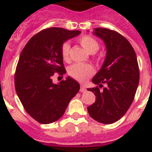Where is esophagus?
I'll list each match as a JSON object with an SVG mask.
<instances>
[{"label": "esophagus", "mask_w": 152, "mask_h": 152, "mask_svg": "<svg viewBox=\"0 0 152 152\" xmlns=\"http://www.w3.org/2000/svg\"><path fill=\"white\" fill-rule=\"evenodd\" d=\"M80 91L81 92H85L86 91H87V89H86L85 87H84V86L81 85V87H80Z\"/></svg>", "instance_id": "obj_1"}]
</instances>
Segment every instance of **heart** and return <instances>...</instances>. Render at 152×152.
I'll return each mask as SVG.
<instances>
[{
  "mask_svg": "<svg viewBox=\"0 0 152 152\" xmlns=\"http://www.w3.org/2000/svg\"><path fill=\"white\" fill-rule=\"evenodd\" d=\"M79 42L89 53H95L99 49V44L96 39L89 35H83L79 39ZM61 57L64 61L70 59V44L65 42L61 48ZM69 75L72 78L80 82H85L95 73V68L90 64H74L69 67Z\"/></svg>",
  "mask_w": 152,
  "mask_h": 152,
  "instance_id": "1",
  "label": "heart"
}]
</instances>
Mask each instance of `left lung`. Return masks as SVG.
<instances>
[{
	"mask_svg": "<svg viewBox=\"0 0 152 152\" xmlns=\"http://www.w3.org/2000/svg\"><path fill=\"white\" fill-rule=\"evenodd\" d=\"M93 34L102 40L106 56L101 69L92 82L101 87L88 88L96 96L88 107L89 115L102 124H112L122 118L134 99L140 80L135 50L125 37L115 31L95 28Z\"/></svg>",
	"mask_w": 152,
	"mask_h": 152,
	"instance_id": "obj_1",
	"label": "left lung"
}]
</instances>
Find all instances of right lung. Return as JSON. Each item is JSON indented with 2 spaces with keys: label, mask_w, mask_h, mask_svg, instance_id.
I'll return each mask as SVG.
<instances>
[{
  "label": "right lung",
  "mask_w": 152,
  "mask_h": 152,
  "mask_svg": "<svg viewBox=\"0 0 152 152\" xmlns=\"http://www.w3.org/2000/svg\"><path fill=\"white\" fill-rule=\"evenodd\" d=\"M80 34L60 27L42 30L34 34L20 53L15 73V88L23 108L41 124L61 118L80 86L71 77L54 84L55 72H66L61 48L69 39Z\"/></svg>",
  "instance_id": "1"
}]
</instances>
